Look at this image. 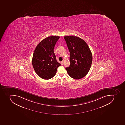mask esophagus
I'll list each match as a JSON object with an SVG mask.
<instances>
[{"mask_svg":"<svg viewBox=\"0 0 125 125\" xmlns=\"http://www.w3.org/2000/svg\"><path fill=\"white\" fill-rule=\"evenodd\" d=\"M61 63L63 65V63H64V61H62V62H61Z\"/></svg>","mask_w":125,"mask_h":125,"instance_id":"esophagus-1","label":"esophagus"}]
</instances>
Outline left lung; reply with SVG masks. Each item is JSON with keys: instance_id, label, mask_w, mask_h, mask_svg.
<instances>
[{"instance_id": "obj_1", "label": "left lung", "mask_w": 125, "mask_h": 125, "mask_svg": "<svg viewBox=\"0 0 125 125\" xmlns=\"http://www.w3.org/2000/svg\"><path fill=\"white\" fill-rule=\"evenodd\" d=\"M64 38L70 52V66L65 69L70 77L81 79L87 75L91 67V51L85 41L79 37L70 36Z\"/></svg>"}]
</instances>
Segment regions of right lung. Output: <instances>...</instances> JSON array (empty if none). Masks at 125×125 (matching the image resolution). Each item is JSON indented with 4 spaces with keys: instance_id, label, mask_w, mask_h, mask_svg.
<instances>
[{
    "instance_id": "add662e5",
    "label": "right lung",
    "mask_w": 125,
    "mask_h": 125,
    "mask_svg": "<svg viewBox=\"0 0 125 125\" xmlns=\"http://www.w3.org/2000/svg\"><path fill=\"white\" fill-rule=\"evenodd\" d=\"M60 36H51L43 39L37 45L32 59V65L36 73L42 79L54 77L57 68L61 65L56 59L54 49Z\"/></svg>"
}]
</instances>
